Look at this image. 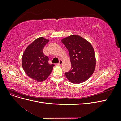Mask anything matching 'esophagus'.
Here are the masks:
<instances>
[{"instance_id":"obj_1","label":"esophagus","mask_w":121,"mask_h":121,"mask_svg":"<svg viewBox=\"0 0 121 121\" xmlns=\"http://www.w3.org/2000/svg\"><path fill=\"white\" fill-rule=\"evenodd\" d=\"M63 61L62 60H60V61H59V63H58L57 65H62V64H63Z\"/></svg>"}]
</instances>
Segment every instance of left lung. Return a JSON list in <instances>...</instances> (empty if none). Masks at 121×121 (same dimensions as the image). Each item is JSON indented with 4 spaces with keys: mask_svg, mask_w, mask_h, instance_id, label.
Returning <instances> with one entry per match:
<instances>
[{
    "mask_svg": "<svg viewBox=\"0 0 121 121\" xmlns=\"http://www.w3.org/2000/svg\"><path fill=\"white\" fill-rule=\"evenodd\" d=\"M68 49L71 69L65 73L72 83L80 84L86 81L93 74L96 66V57L91 43L77 35H72L61 40Z\"/></svg>",
    "mask_w": 121,
    "mask_h": 121,
    "instance_id": "8db88e82",
    "label": "left lung"
}]
</instances>
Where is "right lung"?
I'll use <instances>...</instances> for the list:
<instances>
[{
    "label": "right lung",
    "instance_id": "add662e5",
    "mask_svg": "<svg viewBox=\"0 0 121 121\" xmlns=\"http://www.w3.org/2000/svg\"><path fill=\"white\" fill-rule=\"evenodd\" d=\"M49 39L40 37L25 49L22 57V65L27 75L37 82H42L48 77L53 70V64L48 63V57L43 49Z\"/></svg>",
    "mask_w": 121,
    "mask_h": 121
}]
</instances>
